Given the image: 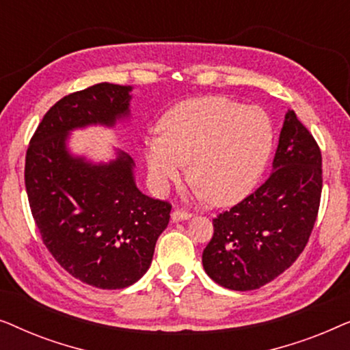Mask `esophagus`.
Returning <instances> with one entry per match:
<instances>
[{
	"label": "esophagus",
	"instance_id": "1",
	"mask_svg": "<svg viewBox=\"0 0 350 350\" xmlns=\"http://www.w3.org/2000/svg\"><path fill=\"white\" fill-rule=\"evenodd\" d=\"M188 218H191V213L186 212V210L175 208L174 212H172V219H174V221H183V219H188Z\"/></svg>",
	"mask_w": 350,
	"mask_h": 350
}]
</instances>
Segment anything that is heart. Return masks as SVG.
<instances>
[{
  "label": "heart",
  "instance_id": "b5f03b06",
  "mask_svg": "<svg viewBox=\"0 0 350 350\" xmlns=\"http://www.w3.org/2000/svg\"><path fill=\"white\" fill-rule=\"evenodd\" d=\"M272 146L271 119L265 109L223 97L186 100L164 114L159 135L146 138L143 156L157 191L185 174L196 194L213 205L245 198L262 174Z\"/></svg>",
  "mask_w": 350,
  "mask_h": 350
}]
</instances>
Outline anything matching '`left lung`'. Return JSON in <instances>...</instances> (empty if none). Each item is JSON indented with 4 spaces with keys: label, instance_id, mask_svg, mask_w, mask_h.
<instances>
[{
    "label": "left lung",
    "instance_id": "obj_1",
    "mask_svg": "<svg viewBox=\"0 0 350 350\" xmlns=\"http://www.w3.org/2000/svg\"><path fill=\"white\" fill-rule=\"evenodd\" d=\"M274 172L242 202L213 219L202 265L224 288L269 284L293 265L312 232L322 196V152L293 109L285 114Z\"/></svg>",
    "mask_w": 350,
    "mask_h": 350
}]
</instances>
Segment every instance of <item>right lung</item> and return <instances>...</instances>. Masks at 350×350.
I'll use <instances>...</instances> for the list:
<instances>
[{
  "mask_svg": "<svg viewBox=\"0 0 350 350\" xmlns=\"http://www.w3.org/2000/svg\"><path fill=\"white\" fill-rule=\"evenodd\" d=\"M131 85L100 83L59 100L44 114L25 157V188L42 242L84 284L119 290L150 269L172 205L137 188L124 151L107 164L73 156L75 129L113 127L129 116Z\"/></svg>",
  "mask_w": 350,
  "mask_h": 350,
  "instance_id": "add662e5",
  "label": "right lung"
}]
</instances>
